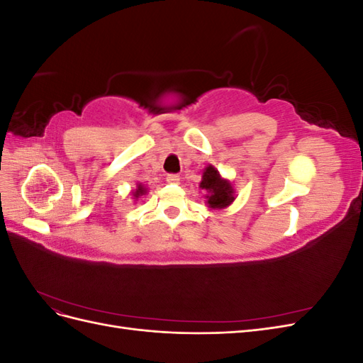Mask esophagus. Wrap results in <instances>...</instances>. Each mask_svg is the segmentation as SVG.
I'll list each match as a JSON object with an SVG mask.
<instances>
[{"mask_svg":"<svg viewBox=\"0 0 363 363\" xmlns=\"http://www.w3.org/2000/svg\"><path fill=\"white\" fill-rule=\"evenodd\" d=\"M167 182L168 183H180V177L177 174H168L167 175Z\"/></svg>","mask_w":363,"mask_h":363,"instance_id":"obj_1","label":"esophagus"}]
</instances>
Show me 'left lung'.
Instances as JSON below:
<instances>
[{"label": "left lung", "mask_w": 363, "mask_h": 363, "mask_svg": "<svg viewBox=\"0 0 363 363\" xmlns=\"http://www.w3.org/2000/svg\"><path fill=\"white\" fill-rule=\"evenodd\" d=\"M200 188L207 192V206L213 208V211L224 208L235 201V191L232 188V183L223 179L212 164H208L204 169Z\"/></svg>", "instance_id": "8db88e82"}]
</instances>
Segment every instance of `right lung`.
I'll return each mask as SVG.
<instances>
[{"label":"right lung","mask_w":363,"mask_h":363,"mask_svg":"<svg viewBox=\"0 0 363 363\" xmlns=\"http://www.w3.org/2000/svg\"><path fill=\"white\" fill-rule=\"evenodd\" d=\"M144 194H147V188H144V184L142 183H139L138 186H136V191L133 192V196H135V200H138L140 195H144Z\"/></svg>","instance_id":"obj_1"}]
</instances>
